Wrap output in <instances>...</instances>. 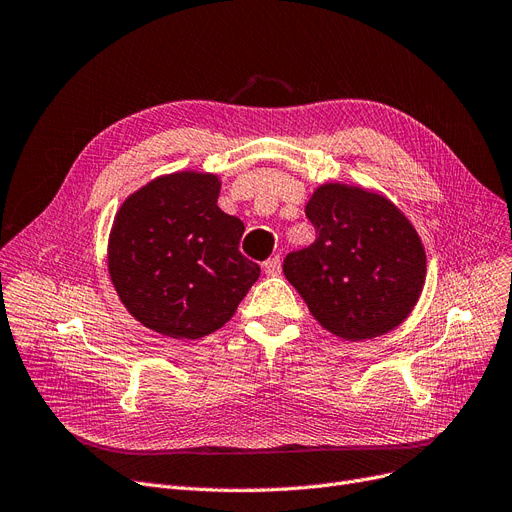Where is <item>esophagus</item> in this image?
I'll return each instance as SVG.
<instances>
[{"label": "esophagus", "instance_id": "esophagus-1", "mask_svg": "<svg viewBox=\"0 0 512 512\" xmlns=\"http://www.w3.org/2000/svg\"><path fill=\"white\" fill-rule=\"evenodd\" d=\"M263 272H266L268 276L280 274V257L274 255V257H270L268 261H263Z\"/></svg>", "mask_w": 512, "mask_h": 512}]
</instances>
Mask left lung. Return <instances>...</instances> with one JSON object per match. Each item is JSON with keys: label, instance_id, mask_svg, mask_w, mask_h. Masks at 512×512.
I'll use <instances>...</instances> for the list:
<instances>
[{"label": "left lung", "instance_id": "8db88e82", "mask_svg": "<svg viewBox=\"0 0 512 512\" xmlns=\"http://www.w3.org/2000/svg\"><path fill=\"white\" fill-rule=\"evenodd\" d=\"M314 244L282 272L327 331L363 342L401 325L426 278V253L405 215L384 196L329 183L306 206Z\"/></svg>", "mask_w": 512, "mask_h": 512}]
</instances>
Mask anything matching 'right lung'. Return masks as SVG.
Instances as JSON below:
<instances>
[{"label":"right lung","mask_w":512,"mask_h":512,"mask_svg":"<svg viewBox=\"0 0 512 512\" xmlns=\"http://www.w3.org/2000/svg\"><path fill=\"white\" fill-rule=\"evenodd\" d=\"M215 175L158 177L120 208L109 274L122 304L147 329L198 339L223 327L259 278L238 244L244 223L217 206Z\"/></svg>","instance_id":"right-lung-1"}]
</instances>
